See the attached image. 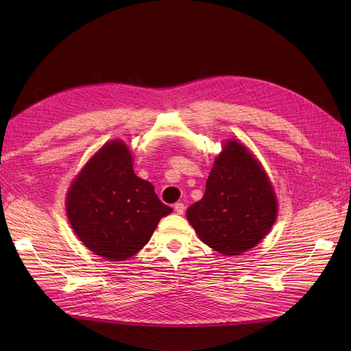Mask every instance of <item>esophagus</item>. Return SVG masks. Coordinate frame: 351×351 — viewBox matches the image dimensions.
<instances>
[{"instance_id": "1", "label": "esophagus", "mask_w": 351, "mask_h": 351, "mask_svg": "<svg viewBox=\"0 0 351 351\" xmlns=\"http://www.w3.org/2000/svg\"><path fill=\"white\" fill-rule=\"evenodd\" d=\"M173 209H175V212H176L178 215H182L183 212H185V205H183L182 202H178V204L173 205Z\"/></svg>"}]
</instances>
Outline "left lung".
<instances>
[{"label": "left lung", "instance_id": "1", "mask_svg": "<svg viewBox=\"0 0 351 351\" xmlns=\"http://www.w3.org/2000/svg\"><path fill=\"white\" fill-rule=\"evenodd\" d=\"M278 204L262 166L246 147L229 141L206 182L204 197L186 210L200 241L234 256L259 243L271 229Z\"/></svg>", "mask_w": 351, "mask_h": 351}]
</instances>
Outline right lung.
<instances>
[{
	"label": "right lung",
	"instance_id": "1",
	"mask_svg": "<svg viewBox=\"0 0 351 351\" xmlns=\"http://www.w3.org/2000/svg\"><path fill=\"white\" fill-rule=\"evenodd\" d=\"M172 208L151 182L138 178L123 142L104 145L72 183L66 213L81 242L105 259L119 262L139 252Z\"/></svg>",
	"mask_w": 351,
	"mask_h": 351
}]
</instances>
